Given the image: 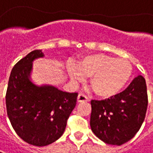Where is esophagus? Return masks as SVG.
<instances>
[{"label": "esophagus", "instance_id": "1", "mask_svg": "<svg viewBox=\"0 0 153 153\" xmlns=\"http://www.w3.org/2000/svg\"><path fill=\"white\" fill-rule=\"evenodd\" d=\"M88 101H89V99L85 94L80 93L77 97V102H88Z\"/></svg>", "mask_w": 153, "mask_h": 153}]
</instances>
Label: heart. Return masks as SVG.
I'll list each match as a JSON object with an SVG mask.
<instances>
[{"label": "heart", "instance_id": "b5f03b06", "mask_svg": "<svg viewBox=\"0 0 153 153\" xmlns=\"http://www.w3.org/2000/svg\"><path fill=\"white\" fill-rule=\"evenodd\" d=\"M68 74L75 82H82L84 76L91 77V87L96 95L109 98L127 86L132 75V66L126 59L91 54L80 60L76 67H70Z\"/></svg>", "mask_w": 153, "mask_h": 153}]
</instances>
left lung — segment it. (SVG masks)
<instances>
[{"label":"left lung","mask_w":153,"mask_h":153,"mask_svg":"<svg viewBox=\"0 0 153 153\" xmlns=\"http://www.w3.org/2000/svg\"><path fill=\"white\" fill-rule=\"evenodd\" d=\"M147 104L146 81L137 76L121 93L105 100L91 101V131L105 143L123 145L139 131Z\"/></svg>","instance_id":"obj_1"}]
</instances>
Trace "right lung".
<instances>
[{"instance_id": "right-lung-1", "label": "right lung", "mask_w": 153, "mask_h": 153, "mask_svg": "<svg viewBox=\"0 0 153 153\" xmlns=\"http://www.w3.org/2000/svg\"><path fill=\"white\" fill-rule=\"evenodd\" d=\"M43 56L41 50L32 51L15 65L6 94L7 116L15 131L37 147L47 146L62 137L78 96L50 85L36 86L30 81L32 62Z\"/></svg>"}]
</instances>
